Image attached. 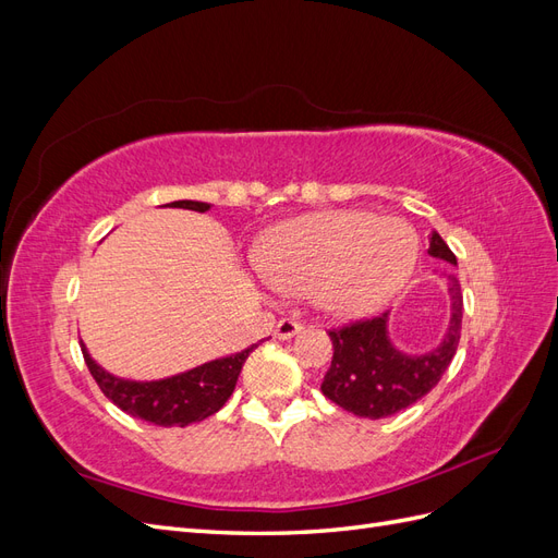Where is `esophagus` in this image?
<instances>
[{
    "label": "esophagus",
    "instance_id": "esophagus-1",
    "mask_svg": "<svg viewBox=\"0 0 558 558\" xmlns=\"http://www.w3.org/2000/svg\"><path fill=\"white\" fill-rule=\"evenodd\" d=\"M300 330H302V324H298V320L281 318L277 324L275 337H277V340H291V337H295Z\"/></svg>",
    "mask_w": 558,
    "mask_h": 558
}]
</instances>
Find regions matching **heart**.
Segmentation results:
<instances>
[{
  "label": "heart",
  "instance_id": "1",
  "mask_svg": "<svg viewBox=\"0 0 558 558\" xmlns=\"http://www.w3.org/2000/svg\"><path fill=\"white\" fill-rule=\"evenodd\" d=\"M418 260L416 230L396 216L335 209L295 218L267 234L258 265L286 293H312L335 318H363L388 305Z\"/></svg>",
  "mask_w": 558,
  "mask_h": 558
}]
</instances>
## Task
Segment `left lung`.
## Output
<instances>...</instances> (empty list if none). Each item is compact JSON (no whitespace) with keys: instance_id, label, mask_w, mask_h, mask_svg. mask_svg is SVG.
Here are the masks:
<instances>
[{"instance_id":"obj_1","label":"left lung","mask_w":558,"mask_h":558,"mask_svg":"<svg viewBox=\"0 0 558 558\" xmlns=\"http://www.w3.org/2000/svg\"><path fill=\"white\" fill-rule=\"evenodd\" d=\"M433 258L456 265V256L440 234H430ZM451 318L442 342L426 353H402L388 337V314L356 320L342 328L328 330L332 342V363L320 384V391L342 410L384 418L416 400L442 379L461 340L463 293L461 283L449 275Z\"/></svg>"}]
</instances>
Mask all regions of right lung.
<instances>
[{"label":"right lung","mask_w":558,"mask_h":558,"mask_svg":"<svg viewBox=\"0 0 558 558\" xmlns=\"http://www.w3.org/2000/svg\"><path fill=\"white\" fill-rule=\"evenodd\" d=\"M165 207L209 211L211 205L195 199H177ZM258 344H251L240 353H232V356L209 361L205 365L189 369V373L158 381H132L113 377L90 359L86 344H81V351L93 379L116 408H121L130 416L148 421V424L183 428L216 414L223 408L234 391V384H238L244 361Z\"/></svg>","instance_id":"add662e5"}]
</instances>
